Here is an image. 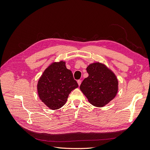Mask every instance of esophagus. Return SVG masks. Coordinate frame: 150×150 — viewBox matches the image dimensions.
Instances as JSON below:
<instances>
[{
    "label": "esophagus",
    "mask_w": 150,
    "mask_h": 150,
    "mask_svg": "<svg viewBox=\"0 0 150 150\" xmlns=\"http://www.w3.org/2000/svg\"><path fill=\"white\" fill-rule=\"evenodd\" d=\"M81 80H78L77 81V83H78V85H80L81 84Z\"/></svg>",
    "instance_id": "esophagus-1"
}]
</instances>
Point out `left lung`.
Segmentation results:
<instances>
[{"mask_svg": "<svg viewBox=\"0 0 150 150\" xmlns=\"http://www.w3.org/2000/svg\"><path fill=\"white\" fill-rule=\"evenodd\" d=\"M87 71L88 76L82 81L80 89L90 104L101 108L117 95V78L110 69L99 62L89 65Z\"/></svg>", "mask_w": 150, "mask_h": 150, "instance_id": "obj_1", "label": "left lung"}]
</instances>
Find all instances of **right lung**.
I'll return each mask as SVG.
<instances>
[{
	"label": "right lung",
	"mask_w": 150,
	"mask_h": 150,
	"mask_svg": "<svg viewBox=\"0 0 150 150\" xmlns=\"http://www.w3.org/2000/svg\"><path fill=\"white\" fill-rule=\"evenodd\" d=\"M78 86L65 62L60 61L52 63L45 70L38 81L37 90L41 101L49 109L56 110L65 105L71 91Z\"/></svg>",
	"instance_id": "right-lung-1"
}]
</instances>
